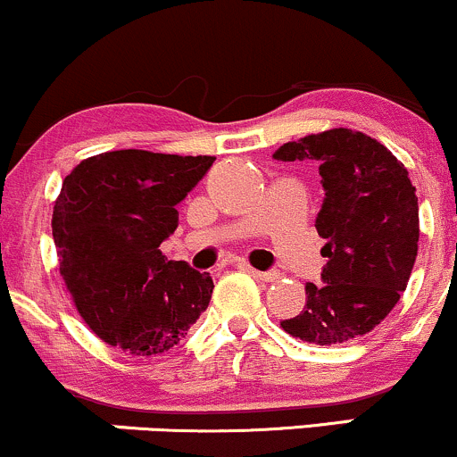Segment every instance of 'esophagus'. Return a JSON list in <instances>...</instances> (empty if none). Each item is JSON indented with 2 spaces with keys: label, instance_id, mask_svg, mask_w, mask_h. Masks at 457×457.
I'll return each mask as SVG.
<instances>
[{
  "label": "esophagus",
  "instance_id": "34e87169",
  "mask_svg": "<svg viewBox=\"0 0 457 457\" xmlns=\"http://www.w3.org/2000/svg\"><path fill=\"white\" fill-rule=\"evenodd\" d=\"M238 269L247 270V273H252L253 278L262 279V282H275V279L279 278V273H278V270H258V269L249 267V264H245V262H240V264H238Z\"/></svg>",
  "mask_w": 457,
  "mask_h": 457
}]
</instances>
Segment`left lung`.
<instances>
[{
	"instance_id": "obj_1",
	"label": "left lung",
	"mask_w": 457,
	"mask_h": 457,
	"mask_svg": "<svg viewBox=\"0 0 457 457\" xmlns=\"http://www.w3.org/2000/svg\"><path fill=\"white\" fill-rule=\"evenodd\" d=\"M273 158L317 162L325 190L317 217L328 240L323 284H305L303 310L282 320L284 332L314 345L364 336L399 302L419 252V197L408 169L382 143L347 128L286 143Z\"/></svg>"
}]
</instances>
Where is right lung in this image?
<instances>
[{
	"label": "right lung",
	"instance_id": "add662e5",
	"mask_svg": "<svg viewBox=\"0 0 457 457\" xmlns=\"http://www.w3.org/2000/svg\"><path fill=\"white\" fill-rule=\"evenodd\" d=\"M212 162L119 149L82 160L64 178L52 217L60 275L104 343L132 355L164 353L208 308L210 273L158 247L178 228L175 205Z\"/></svg>",
	"mask_w": 457,
	"mask_h": 457
}]
</instances>
